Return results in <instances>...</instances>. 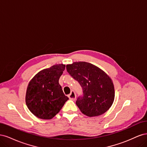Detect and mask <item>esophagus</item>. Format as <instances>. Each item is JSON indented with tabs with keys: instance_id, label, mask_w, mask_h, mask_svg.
<instances>
[{
	"instance_id": "1",
	"label": "esophagus",
	"mask_w": 147,
	"mask_h": 147,
	"mask_svg": "<svg viewBox=\"0 0 147 147\" xmlns=\"http://www.w3.org/2000/svg\"><path fill=\"white\" fill-rule=\"evenodd\" d=\"M69 99L72 100H75L76 99V94H75V92L74 91H72L70 92V94L68 96Z\"/></svg>"
}]
</instances>
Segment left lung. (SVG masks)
Listing matches in <instances>:
<instances>
[{
	"instance_id": "1",
	"label": "left lung",
	"mask_w": 147,
	"mask_h": 147,
	"mask_svg": "<svg viewBox=\"0 0 147 147\" xmlns=\"http://www.w3.org/2000/svg\"><path fill=\"white\" fill-rule=\"evenodd\" d=\"M67 71L80 84L83 94L76 104L88 117L99 116L112 106L115 89L112 79L98 67L86 62H75L66 65Z\"/></svg>"
}]
</instances>
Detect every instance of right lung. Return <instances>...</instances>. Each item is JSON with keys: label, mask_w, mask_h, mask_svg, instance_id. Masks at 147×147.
Returning <instances> with one entry per match:
<instances>
[{"label": "right lung", "mask_w": 147, "mask_h": 147, "mask_svg": "<svg viewBox=\"0 0 147 147\" xmlns=\"http://www.w3.org/2000/svg\"><path fill=\"white\" fill-rule=\"evenodd\" d=\"M65 67L63 64H56L43 69L29 82L26 103L35 117L43 119L53 118L69 99L59 83Z\"/></svg>", "instance_id": "right-lung-1"}]
</instances>
